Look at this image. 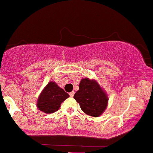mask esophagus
Returning a JSON list of instances; mask_svg holds the SVG:
<instances>
[{
	"mask_svg": "<svg viewBox=\"0 0 153 153\" xmlns=\"http://www.w3.org/2000/svg\"><path fill=\"white\" fill-rule=\"evenodd\" d=\"M74 94H75L74 91H72V92H71V93H70V94H69L70 96H71V97H73V96H74Z\"/></svg>",
	"mask_w": 153,
	"mask_h": 153,
	"instance_id": "esophagus-1",
	"label": "esophagus"
}]
</instances>
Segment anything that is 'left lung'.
Here are the masks:
<instances>
[{"label":"left lung","instance_id":"8db88e82","mask_svg":"<svg viewBox=\"0 0 153 153\" xmlns=\"http://www.w3.org/2000/svg\"><path fill=\"white\" fill-rule=\"evenodd\" d=\"M73 98L80 104L84 113L98 117L106 110L108 99L104 90L95 80L82 78L79 84V90Z\"/></svg>","mask_w":153,"mask_h":153}]
</instances>
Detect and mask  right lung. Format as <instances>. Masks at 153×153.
Instances as JSON below:
<instances>
[{
  "label": "right lung",
  "instance_id": "1",
  "mask_svg": "<svg viewBox=\"0 0 153 153\" xmlns=\"http://www.w3.org/2000/svg\"><path fill=\"white\" fill-rule=\"evenodd\" d=\"M69 96L68 94L59 88L55 82L51 81L40 94L36 106L44 113H54L59 109L61 103Z\"/></svg>",
  "mask_w": 153,
  "mask_h": 153
}]
</instances>
